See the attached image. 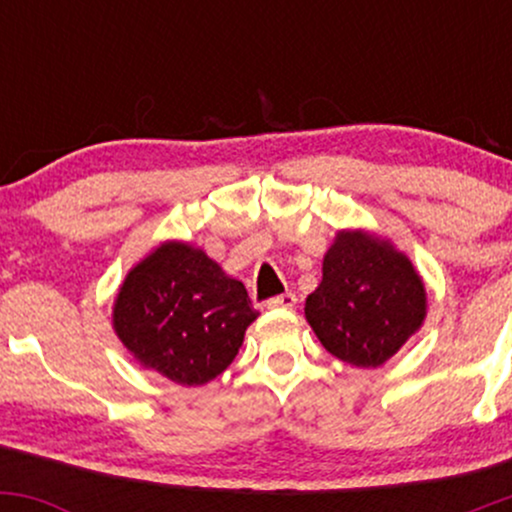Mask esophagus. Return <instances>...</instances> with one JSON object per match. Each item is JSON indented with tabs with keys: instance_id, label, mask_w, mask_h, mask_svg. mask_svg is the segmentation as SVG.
I'll return each mask as SVG.
<instances>
[{
	"instance_id": "esophagus-1",
	"label": "esophagus",
	"mask_w": 512,
	"mask_h": 512,
	"mask_svg": "<svg viewBox=\"0 0 512 512\" xmlns=\"http://www.w3.org/2000/svg\"><path fill=\"white\" fill-rule=\"evenodd\" d=\"M296 293H291V291H286V293H281V296H274V298H269L267 301V308H293V305H296Z\"/></svg>"
}]
</instances>
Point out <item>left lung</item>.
Instances as JSON below:
<instances>
[{"instance_id":"left-lung-1","label":"left lung","mask_w":512,"mask_h":512,"mask_svg":"<svg viewBox=\"0 0 512 512\" xmlns=\"http://www.w3.org/2000/svg\"><path fill=\"white\" fill-rule=\"evenodd\" d=\"M424 317V279L404 252L368 231L337 233L320 286L305 298V320L332 356L356 368L383 366Z\"/></svg>"}]
</instances>
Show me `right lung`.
<instances>
[{
  "mask_svg": "<svg viewBox=\"0 0 512 512\" xmlns=\"http://www.w3.org/2000/svg\"><path fill=\"white\" fill-rule=\"evenodd\" d=\"M255 317L243 281L180 240L129 269L113 305L115 334L129 354L185 387L231 366Z\"/></svg>",
  "mask_w": 512,
  "mask_h": 512,
  "instance_id": "obj_1",
  "label": "right lung"
}]
</instances>
